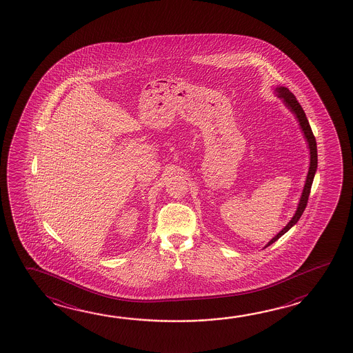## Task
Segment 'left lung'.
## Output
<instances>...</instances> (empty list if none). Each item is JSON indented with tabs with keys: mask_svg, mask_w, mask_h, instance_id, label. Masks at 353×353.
<instances>
[{
	"mask_svg": "<svg viewBox=\"0 0 353 353\" xmlns=\"http://www.w3.org/2000/svg\"><path fill=\"white\" fill-rule=\"evenodd\" d=\"M274 92H275L276 96L279 97L281 99L282 103L286 105V108L290 109V112L296 117V119L299 122L300 129H301V132L303 133V138L307 141L308 150H310V167H308L307 176H306L305 185H303V189H302L301 198H300V201L297 204V209H296L294 216L277 235L272 237L269 243L263 246V249L268 248L271 244H274L276 240H279L283 234H286L300 220L302 214L305 212V208L307 205L311 186H312V181H314V174H316V170H317V145H316V139H314V133L311 130L310 123H308L303 109L300 105V103L297 102L296 97L290 92L289 88L279 85V87H276Z\"/></svg>",
	"mask_w": 353,
	"mask_h": 353,
	"instance_id": "8db88e82",
	"label": "left lung"
}]
</instances>
